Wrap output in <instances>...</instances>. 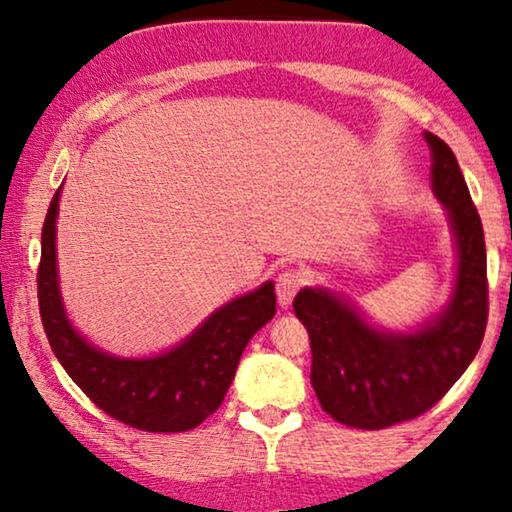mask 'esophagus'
Masks as SVG:
<instances>
[{"mask_svg": "<svg viewBox=\"0 0 512 512\" xmlns=\"http://www.w3.org/2000/svg\"><path fill=\"white\" fill-rule=\"evenodd\" d=\"M303 282H305V277L300 275V272H296V270L279 272L277 286H275L279 305L289 307L293 303V298H296V293L300 291V286H303Z\"/></svg>", "mask_w": 512, "mask_h": 512, "instance_id": "1", "label": "esophagus"}]
</instances>
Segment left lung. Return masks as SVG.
Listing matches in <instances>:
<instances>
[{
	"mask_svg": "<svg viewBox=\"0 0 512 512\" xmlns=\"http://www.w3.org/2000/svg\"><path fill=\"white\" fill-rule=\"evenodd\" d=\"M431 186L457 242V282L447 307L410 333L370 326L326 289L298 291L293 312L310 333L312 387L335 422L387 429L431 410L475 359L487 328V251L478 209L443 139L424 132Z\"/></svg>",
	"mask_w": 512,
	"mask_h": 512,
	"instance_id": "8db88e82",
	"label": "left lung"
}]
</instances>
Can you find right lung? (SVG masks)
<instances>
[{
	"label": "right lung",
	"mask_w": 512,
	"mask_h": 512,
	"mask_svg": "<svg viewBox=\"0 0 512 512\" xmlns=\"http://www.w3.org/2000/svg\"><path fill=\"white\" fill-rule=\"evenodd\" d=\"M60 191L41 228L37 272L41 324L53 354L76 387L118 422L151 433L195 429L221 405L247 342L275 317V284L265 282L219 307L170 352L146 359L111 356L83 340L62 307L55 265Z\"/></svg>",
	"instance_id": "obj_1"
}]
</instances>
